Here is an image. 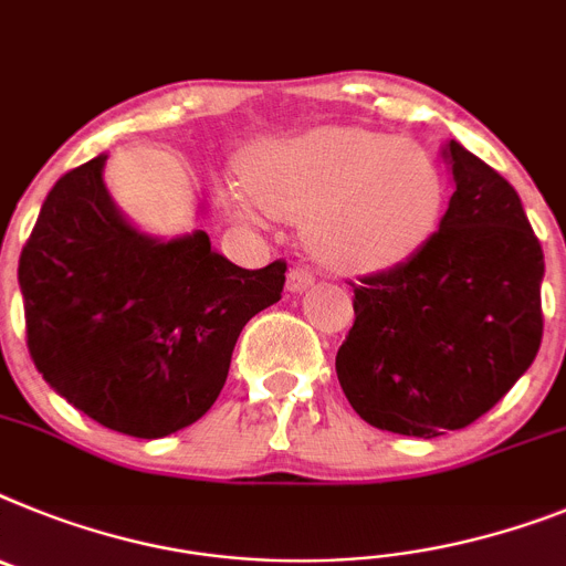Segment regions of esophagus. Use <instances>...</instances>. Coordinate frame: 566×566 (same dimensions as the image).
<instances>
[{
  "label": "esophagus",
  "mask_w": 566,
  "mask_h": 566,
  "mask_svg": "<svg viewBox=\"0 0 566 566\" xmlns=\"http://www.w3.org/2000/svg\"><path fill=\"white\" fill-rule=\"evenodd\" d=\"M289 292L292 294H303V292H308V289L315 286V274L308 272V269H292V272H289Z\"/></svg>",
  "instance_id": "obj_1"
}]
</instances>
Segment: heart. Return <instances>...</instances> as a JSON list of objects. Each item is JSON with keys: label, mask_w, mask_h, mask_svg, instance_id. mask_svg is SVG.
<instances>
[{"label": "heart", "mask_w": 566, "mask_h": 566, "mask_svg": "<svg viewBox=\"0 0 566 566\" xmlns=\"http://www.w3.org/2000/svg\"><path fill=\"white\" fill-rule=\"evenodd\" d=\"M245 180L223 186L226 209L258 220L263 209L308 226L321 260L349 274L389 272L429 243L447 186L423 148L352 125H326L254 143Z\"/></svg>", "instance_id": "1"}]
</instances>
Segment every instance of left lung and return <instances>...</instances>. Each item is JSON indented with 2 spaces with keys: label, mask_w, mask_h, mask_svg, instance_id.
Wrapping results in <instances>:
<instances>
[{
  "label": "left lung",
  "mask_w": 566,
  "mask_h": 566,
  "mask_svg": "<svg viewBox=\"0 0 566 566\" xmlns=\"http://www.w3.org/2000/svg\"><path fill=\"white\" fill-rule=\"evenodd\" d=\"M449 209L418 254L360 277L337 380L366 423L434 438L490 412L538 355L544 251L515 188L449 139Z\"/></svg>",
  "instance_id": "left-lung-1"
}]
</instances>
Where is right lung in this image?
Wrapping results in <instances>:
<instances>
[{"label":"right lung","mask_w":566,"mask_h":566,"mask_svg":"<svg viewBox=\"0 0 566 566\" xmlns=\"http://www.w3.org/2000/svg\"><path fill=\"white\" fill-rule=\"evenodd\" d=\"M99 154L51 188L19 258L28 349L53 392L114 432L166 438L209 412L286 263L240 269L206 231L154 237L119 211Z\"/></svg>","instance_id":"right-lung-1"}]
</instances>
